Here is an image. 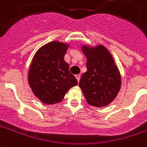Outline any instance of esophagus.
<instances>
[{"instance_id": "esophagus-1", "label": "esophagus", "mask_w": 147, "mask_h": 147, "mask_svg": "<svg viewBox=\"0 0 147 147\" xmlns=\"http://www.w3.org/2000/svg\"><path fill=\"white\" fill-rule=\"evenodd\" d=\"M76 79L78 80V82H79V80H80V75H76Z\"/></svg>"}]
</instances>
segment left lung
<instances>
[{
  "instance_id": "left-lung-1",
  "label": "left lung",
  "mask_w": 147,
  "mask_h": 147,
  "mask_svg": "<svg viewBox=\"0 0 147 147\" xmlns=\"http://www.w3.org/2000/svg\"><path fill=\"white\" fill-rule=\"evenodd\" d=\"M87 71L82 74L79 87L87 103L97 107H106L118 95L121 86L120 71L106 47L82 45Z\"/></svg>"
}]
</instances>
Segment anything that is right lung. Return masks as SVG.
I'll use <instances>...</instances> for the list:
<instances>
[{
  "label": "right lung",
  "mask_w": 147,
  "mask_h": 147,
  "mask_svg": "<svg viewBox=\"0 0 147 147\" xmlns=\"http://www.w3.org/2000/svg\"><path fill=\"white\" fill-rule=\"evenodd\" d=\"M69 44L52 41L36 52L28 73V82L34 95L43 104L59 103L78 81L68 71L64 59Z\"/></svg>",
  "instance_id": "1"
}]
</instances>
